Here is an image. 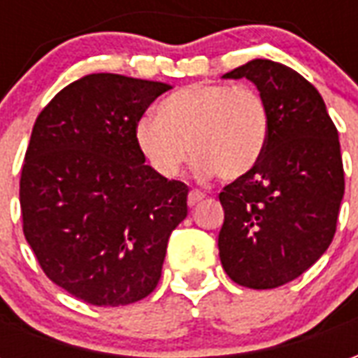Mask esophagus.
Listing matches in <instances>:
<instances>
[{
	"label": "esophagus",
	"mask_w": 358,
	"mask_h": 358,
	"mask_svg": "<svg viewBox=\"0 0 358 358\" xmlns=\"http://www.w3.org/2000/svg\"><path fill=\"white\" fill-rule=\"evenodd\" d=\"M203 199H205V194L199 192V189H192V192L187 194V205H189V207H195V205L201 203Z\"/></svg>",
	"instance_id": "34e87169"
}]
</instances>
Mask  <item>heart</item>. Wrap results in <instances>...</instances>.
I'll use <instances>...</instances> for the list:
<instances>
[{"mask_svg":"<svg viewBox=\"0 0 358 358\" xmlns=\"http://www.w3.org/2000/svg\"><path fill=\"white\" fill-rule=\"evenodd\" d=\"M138 148L164 178H174L189 157L199 176L238 180L261 163L270 140L268 103L259 90L226 82H197L172 92L157 117L134 126Z\"/></svg>","mask_w":358,"mask_h":358,"instance_id":"heart-1","label":"heart"}]
</instances>
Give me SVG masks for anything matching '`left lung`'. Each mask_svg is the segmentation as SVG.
<instances>
[{"mask_svg": "<svg viewBox=\"0 0 358 358\" xmlns=\"http://www.w3.org/2000/svg\"><path fill=\"white\" fill-rule=\"evenodd\" d=\"M224 78H248L268 103L270 140L261 163L218 194V251L236 284L272 289L324 255L345 192L338 128L322 95L293 69L268 59Z\"/></svg>", "mask_w": 358, "mask_h": 358, "instance_id": "1", "label": "left lung"}]
</instances>
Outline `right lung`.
<instances>
[{
    "mask_svg": "<svg viewBox=\"0 0 358 358\" xmlns=\"http://www.w3.org/2000/svg\"><path fill=\"white\" fill-rule=\"evenodd\" d=\"M163 82L97 73L36 118L20 172L22 232L51 282L95 307L148 297L187 215V186L145 164L134 126Z\"/></svg>",
    "mask_w": 358,
    "mask_h": 358,
    "instance_id": "1",
    "label": "right lung"
}]
</instances>
